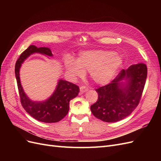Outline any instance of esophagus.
I'll return each instance as SVG.
<instances>
[{
    "label": "esophagus",
    "instance_id": "esophagus-1",
    "mask_svg": "<svg viewBox=\"0 0 161 161\" xmlns=\"http://www.w3.org/2000/svg\"><path fill=\"white\" fill-rule=\"evenodd\" d=\"M87 91H88V88H87V87H86V86H81L80 87V94L84 93V92H86Z\"/></svg>",
    "mask_w": 161,
    "mask_h": 161
}]
</instances>
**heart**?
Instances as JSON below:
<instances>
[{
  "mask_svg": "<svg viewBox=\"0 0 161 161\" xmlns=\"http://www.w3.org/2000/svg\"><path fill=\"white\" fill-rule=\"evenodd\" d=\"M122 64V58L118 53L96 50L80 53L76 61L69 59L66 62V68L72 77H83L85 72H89L92 81L105 85L114 79Z\"/></svg>",
  "mask_w": 161,
  "mask_h": 161,
  "instance_id": "obj_1",
  "label": "heart"
}]
</instances>
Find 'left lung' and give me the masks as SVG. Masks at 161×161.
Returning <instances> with one entry per match:
<instances>
[{
  "mask_svg": "<svg viewBox=\"0 0 161 161\" xmlns=\"http://www.w3.org/2000/svg\"><path fill=\"white\" fill-rule=\"evenodd\" d=\"M147 77V67L143 63L122 69L109 84L95 89L98 99L91 106L92 114L109 123L125 118L139 104Z\"/></svg>",
  "mask_w": 161,
  "mask_h": 161,
  "instance_id": "left-lung-1",
  "label": "left lung"
}]
</instances>
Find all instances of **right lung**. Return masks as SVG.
Here are the masks:
<instances>
[{
    "instance_id": "right-lung-1",
    "label": "right lung",
    "mask_w": 161,
    "mask_h": 161,
    "mask_svg": "<svg viewBox=\"0 0 161 161\" xmlns=\"http://www.w3.org/2000/svg\"><path fill=\"white\" fill-rule=\"evenodd\" d=\"M52 56L50 48L37 47L31 45L24 51L15 64V76L17 82L21 103L23 108L36 119L44 123H56L62 119L69 111V102L76 97L79 92V87L69 81L60 79L56 90L47 100L44 101H33L24 92L21 84L19 70L23 62L32 53Z\"/></svg>"
}]
</instances>
